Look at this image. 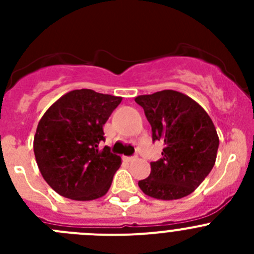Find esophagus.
I'll return each mask as SVG.
<instances>
[{"mask_svg":"<svg viewBox=\"0 0 254 254\" xmlns=\"http://www.w3.org/2000/svg\"><path fill=\"white\" fill-rule=\"evenodd\" d=\"M126 160L127 161H134L136 159H137V156H126Z\"/></svg>","mask_w":254,"mask_h":254,"instance_id":"34e87169","label":"esophagus"}]
</instances>
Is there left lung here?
I'll use <instances>...</instances> for the list:
<instances>
[{"instance_id": "1", "label": "left lung", "mask_w": 254, "mask_h": 254, "mask_svg": "<svg viewBox=\"0 0 254 254\" xmlns=\"http://www.w3.org/2000/svg\"><path fill=\"white\" fill-rule=\"evenodd\" d=\"M134 102L151 125L152 141L164 142L161 159L150 163L151 173L138 187L165 201L188 196L216 161L219 136L210 116L190 96L174 90L136 96Z\"/></svg>"}]
</instances>
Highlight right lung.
<instances>
[{"mask_svg":"<svg viewBox=\"0 0 254 254\" xmlns=\"http://www.w3.org/2000/svg\"><path fill=\"white\" fill-rule=\"evenodd\" d=\"M121 102V96L90 89L72 90L42 117L34 136L35 160L58 194L90 201L107 193L122 161L99 143L105 140L103 126Z\"/></svg>","mask_w":254,"mask_h":254,"instance_id":"add662e5","label":"right lung"}]
</instances>
